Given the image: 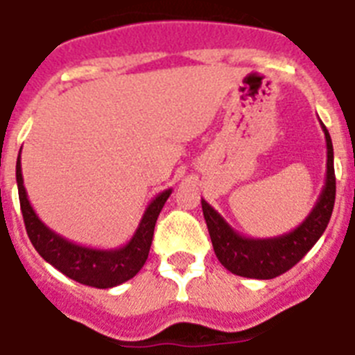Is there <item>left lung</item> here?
Listing matches in <instances>:
<instances>
[{"instance_id": "1", "label": "left lung", "mask_w": 355, "mask_h": 355, "mask_svg": "<svg viewBox=\"0 0 355 355\" xmlns=\"http://www.w3.org/2000/svg\"><path fill=\"white\" fill-rule=\"evenodd\" d=\"M327 138V178L304 220L290 233L272 239H248L237 233L202 198V213L215 255L226 270L248 279H273L288 272L306 255L327 230L336 202V173L330 132L321 123Z\"/></svg>"}]
</instances>
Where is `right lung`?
Wrapping results in <instances>:
<instances>
[{"instance_id":"right-lung-1","label":"right lung","mask_w":355,"mask_h":355,"mask_svg":"<svg viewBox=\"0 0 355 355\" xmlns=\"http://www.w3.org/2000/svg\"><path fill=\"white\" fill-rule=\"evenodd\" d=\"M16 182H18L23 223H25L27 235L33 246L36 248V252L49 264H53L56 270H60L63 275H67L69 279H73L80 284H87L93 288L118 286L140 272V268L148 261L158 215L173 191V189H166L153 198L151 204L144 211L137 232L128 244L114 248V250H96V248L71 243L40 220L28 202L27 191L23 186L19 157L16 162Z\"/></svg>"}]
</instances>
